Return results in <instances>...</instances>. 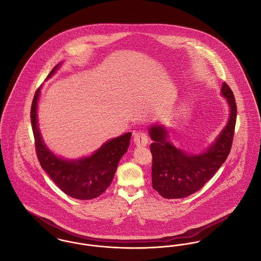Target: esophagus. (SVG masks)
<instances>
[{"instance_id": "esophagus-1", "label": "esophagus", "mask_w": 261, "mask_h": 261, "mask_svg": "<svg viewBox=\"0 0 261 261\" xmlns=\"http://www.w3.org/2000/svg\"><path fill=\"white\" fill-rule=\"evenodd\" d=\"M134 142L138 147H145L148 145L149 139L146 135V133H144L142 131H137L136 133L134 134Z\"/></svg>"}]
</instances>
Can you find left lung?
I'll use <instances>...</instances> for the list:
<instances>
[{
	"label": "left lung",
	"instance_id": "1",
	"mask_svg": "<svg viewBox=\"0 0 261 261\" xmlns=\"http://www.w3.org/2000/svg\"><path fill=\"white\" fill-rule=\"evenodd\" d=\"M221 92L230 106V118L207 151L187 154L166 141L167 132L159 125L149 128L152 155V188L164 199H183L198 192L228 158L235 134L237 105L233 91L224 82Z\"/></svg>",
	"mask_w": 261,
	"mask_h": 261
}]
</instances>
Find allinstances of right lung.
I'll list each match as a JSON object with an SVG mask.
<instances>
[{
    "label": "right lung",
    "mask_w": 261,
    "mask_h": 261,
    "mask_svg": "<svg viewBox=\"0 0 261 261\" xmlns=\"http://www.w3.org/2000/svg\"><path fill=\"white\" fill-rule=\"evenodd\" d=\"M56 65L48 77L55 73ZM38 88L31 105L30 118L38 161L55 184L67 196L78 199H92L100 196L112 183L118 162L127 151L131 132L103 144L94 154L78 161L57 158L43 143L37 125Z\"/></svg>",
    "instance_id": "right-lung-1"
}]
</instances>
